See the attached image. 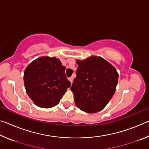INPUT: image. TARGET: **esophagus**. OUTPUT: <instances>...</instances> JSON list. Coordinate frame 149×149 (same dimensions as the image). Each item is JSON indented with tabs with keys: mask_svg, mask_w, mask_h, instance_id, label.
Instances as JSON below:
<instances>
[{
	"mask_svg": "<svg viewBox=\"0 0 149 149\" xmlns=\"http://www.w3.org/2000/svg\"><path fill=\"white\" fill-rule=\"evenodd\" d=\"M69 80H70V81L71 82V84H72V82H73V77H70L69 78Z\"/></svg>",
	"mask_w": 149,
	"mask_h": 149,
	"instance_id": "obj_1",
	"label": "esophagus"
}]
</instances>
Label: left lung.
Masks as SVG:
<instances>
[{
	"instance_id": "8db88e82",
	"label": "left lung",
	"mask_w": 149,
	"mask_h": 149,
	"mask_svg": "<svg viewBox=\"0 0 149 149\" xmlns=\"http://www.w3.org/2000/svg\"><path fill=\"white\" fill-rule=\"evenodd\" d=\"M76 77L70 89L75 103L82 111L96 113L102 110L114 95L118 74L115 68L99 56L76 60Z\"/></svg>"
}]
</instances>
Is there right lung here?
I'll return each instance as SVG.
<instances>
[{"label": "right lung", "instance_id": "add662e5", "mask_svg": "<svg viewBox=\"0 0 149 149\" xmlns=\"http://www.w3.org/2000/svg\"><path fill=\"white\" fill-rule=\"evenodd\" d=\"M65 70L56 57H40L27 65L24 75L25 87L37 107L49 108L58 104L71 85Z\"/></svg>", "mask_w": 149, "mask_h": 149}]
</instances>
